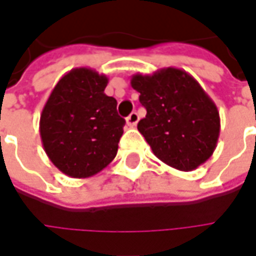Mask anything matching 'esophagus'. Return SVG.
<instances>
[{
    "label": "esophagus",
    "instance_id": "esophagus-1",
    "mask_svg": "<svg viewBox=\"0 0 256 256\" xmlns=\"http://www.w3.org/2000/svg\"><path fill=\"white\" fill-rule=\"evenodd\" d=\"M138 120H140L138 114L131 112V114H130V116L126 118V125H128V126H131V128H134V126H135V125L138 124Z\"/></svg>",
    "mask_w": 256,
    "mask_h": 256
}]
</instances>
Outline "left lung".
Returning a JSON list of instances; mask_svg holds the SVG:
<instances>
[{"label": "left lung", "mask_w": 256, "mask_h": 256, "mask_svg": "<svg viewBox=\"0 0 256 256\" xmlns=\"http://www.w3.org/2000/svg\"><path fill=\"white\" fill-rule=\"evenodd\" d=\"M131 86L146 110L138 131L158 160L188 172L211 158L221 131L220 112L192 75L168 66L132 75Z\"/></svg>", "instance_id": "left-lung-1"}]
</instances>
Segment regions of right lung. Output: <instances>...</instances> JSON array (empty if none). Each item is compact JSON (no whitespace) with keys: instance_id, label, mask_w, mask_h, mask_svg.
Returning <instances> with one entry per match:
<instances>
[{"instance_id":"obj_1","label":"right lung","mask_w":256,"mask_h":256,"mask_svg":"<svg viewBox=\"0 0 256 256\" xmlns=\"http://www.w3.org/2000/svg\"><path fill=\"white\" fill-rule=\"evenodd\" d=\"M108 76L74 68L56 82L40 118L45 154L71 178H90L112 161L125 120L116 100L104 92Z\"/></svg>"}]
</instances>
